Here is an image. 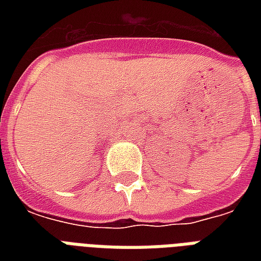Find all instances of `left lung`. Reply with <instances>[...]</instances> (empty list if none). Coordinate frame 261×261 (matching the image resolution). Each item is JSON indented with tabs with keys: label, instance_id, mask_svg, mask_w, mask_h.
<instances>
[{
	"label": "left lung",
	"instance_id": "obj_1",
	"mask_svg": "<svg viewBox=\"0 0 261 261\" xmlns=\"http://www.w3.org/2000/svg\"><path fill=\"white\" fill-rule=\"evenodd\" d=\"M260 116H261V115H260ZM260 120H261V118H260Z\"/></svg>",
	"mask_w": 261,
	"mask_h": 261
}]
</instances>
